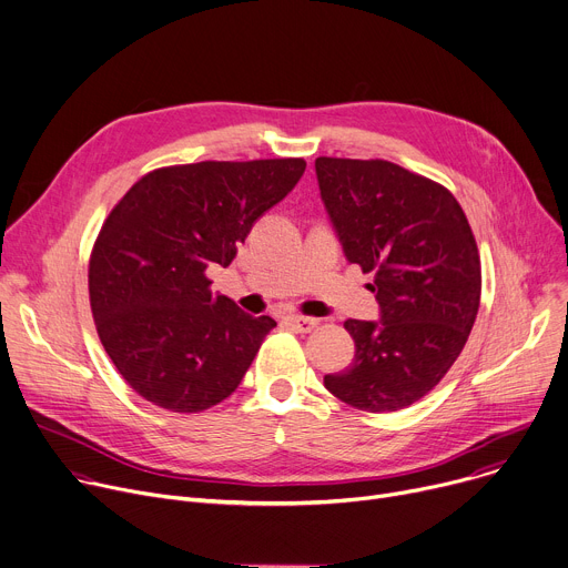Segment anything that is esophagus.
Instances as JSON below:
<instances>
[{
    "label": "esophagus",
    "mask_w": 568,
    "mask_h": 568,
    "mask_svg": "<svg viewBox=\"0 0 568 568\" xmlns=\"http://www.w3.org/2000/svg\"><path fill=\"white\" fill-rule=\"evenodd\" d=\"M285 322H287L294 331H298V333H311V331L320 324V320H315V317H303V315H287Z\"/></svg>",
    "instance_id": "obj_1"
}]
</instances>
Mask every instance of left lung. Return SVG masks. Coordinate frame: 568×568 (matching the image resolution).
Wrapping results in <instances>:
<instances>
[{
    "instance_id": "1",
    "label": "left lung",
    "mask_w": 568,
    "mask_h": 568,
    "mask_svg": "<svg viewBox=\"0 0 568 568\" xmlns=\"http://www.w3.org/2000/svg\"><path fill=\"white\" fill-rule=\"evenodd\" d=\"M322 201L348 263L374 274L381 322L346 320L348 369L324 376L351 407L394 412L453 367L480 307V255L457 199L389 161H315Z\"/></svg>"
}]
</instances>
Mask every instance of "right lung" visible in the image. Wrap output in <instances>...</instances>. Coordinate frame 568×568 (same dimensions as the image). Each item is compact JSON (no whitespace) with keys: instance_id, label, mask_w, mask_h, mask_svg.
Instances as JSON below:
<instances>
[{"instance_id":"add662e5","label":"right lung","mask_w":568,"mask_h":568,"mask_svg":"<svg viewBox=\"0 0 568 568\" xmlns=\"http://www.w3.org/2000/svg\"><path fill=\"white\" fill-rule=\"evenodd\" d=\"M303 172V159L161 168L111 211L90 253V307L115 369L144 400L201 412L237 389L276 322L215 294L205 272L233 263Z\"/></svg>"}]
</instances>
